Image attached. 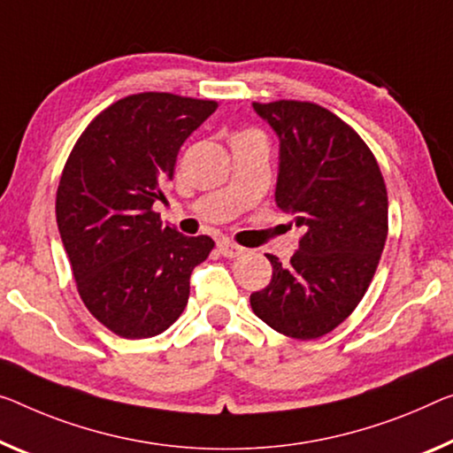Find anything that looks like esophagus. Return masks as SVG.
Wrapping results in <instances>:
<instances>
[{
	"label": "esophagus",
	"mask_w": 453,
	"mask_h": 453,
	"mask_svg": "<svg viewBox=\"0 0 453 453\" xmlns=\"http://www.w3.org/2000/svg\"><path fill=\"white\" fill-rule=\"evenodd\" d=\"M219 250H220V255L228 257V259H234V257L242 255V250H245V249L239 247V245H234V242H231V241L222 239V241L219 242Z\"/></svg>",
	"instance_id": "esophagus-1"
}]
</instances>
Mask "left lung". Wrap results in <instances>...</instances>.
Listing matches in <instances>:
<instances>
[{
	"label": "left lung",
	"mask_w": 453,
	"mask_h": 453,
	"mask_svg": "<svg viewBox=\"0 0 453 453\" xmlns=\"http://www.w3.org/2000/svg\"><path fill=\"white\" fill-rule=\"evenodd\" d=\"M280 137L275 203L302 228L299 247L250 294L255 316L283 336L319 338L352 314L379 267L388 231L387 186L350 125L308 101L253 103Z\"/></svg>",
	"instance_id": "left-lung-1"
}]
</instances>
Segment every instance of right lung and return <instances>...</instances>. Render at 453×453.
<instances>
[{"label": "right lung", "mask_w": 453, "mask_h": 453, "mask_svg": "<svg viewBox=\"0 0 453 453\" xmlns=\"http://www.w3.org/2000/svg\"><path fill=\"white\" fill-rule=\"evenodd\" d=\"M217 101L172 93L119 99L88 123L62 170L57 222L82 303L121 338L168 330L190 296L192 269L214 247L211 236L164 226L178 151Z\"/></svg>", "instance_id": "add662e5"}]
</instances>
